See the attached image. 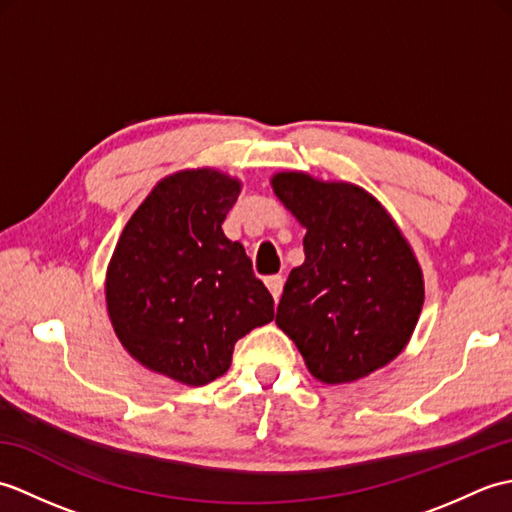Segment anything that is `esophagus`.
Returning a JSON list of instances; mask_svg holds the SVG:
<instances>
[{"label":"esophagus","mask_w":512,"mask_h":512,"mask_svg":"<svg viewBox=\"0 0 512 512\" xmlns=\"http://www.w3.org/2000/svg\"><path fill=\"white\" fill-rule=\"evenodd\" d=\"M266 286H268V290H270V295H273V299L279 301L281 292H284V277H281V275L268 277V279H266Z\"/></svg>","instance_id":"esophagus-1"}]
</instances>
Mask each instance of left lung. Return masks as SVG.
<instances>
[{
	"label": "left lung",
	"instance_id": "1",
	"mask_svg": "<svg viewBox=\"0 0 512 512\" xmlns=\"http://www.w3.org/2000/svg\"><path fill=\"white\" fill-rule=\"evenodd\" d=\"M306 228V262L292 268L275 323L325 385L354 383L405 350L424 303L407 237L372 193L303 171L270 178Z\"/></svg>",
	"mask_w": 512,
	"mask_h": 512
}]
</instances>
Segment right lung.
<instances>
[{
	"label": "right lung",
	"mask_w": 512,
	"mask_h": 512,
	"mask_svg": "<svg viewBox=\"0 0 512 512\" xmlns=\"http://www.w3.org/2000/svg\"><path fill=\"white\" fill-rule=\"evenodd\" d=\"M242 182L211 167L162 178L129 217L105 275L112 328L149 372L200 387L273 321V297L222 231Z\"/></svg>",
	"instance_id": "obj_1"
}]
</instances>
